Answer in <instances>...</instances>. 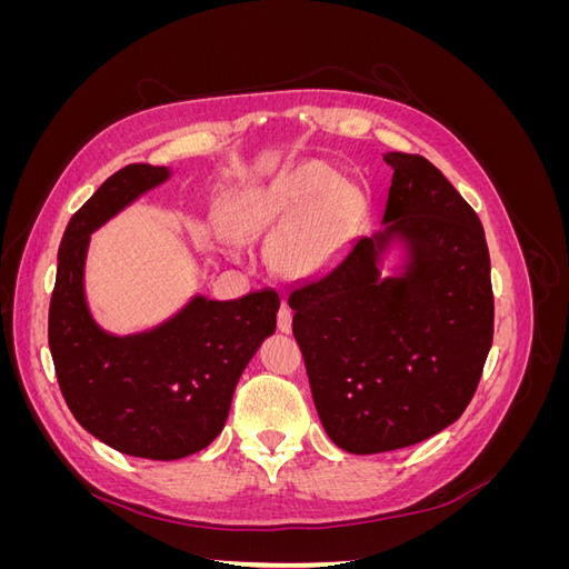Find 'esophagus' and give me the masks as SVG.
Returning a JSON list of instances; mask_svg holds the SVG:
<instances>
[{
	"mask_svg": "<svg viewBox=\"0 0 569 569\" xmlns=\"http://www.w3.org/2000/svg\"><path fill=\"white\" fill-rule=\"evenodd\" d=\"M278 327L282 332H291V311L287 303H282V308L278 311Z\"/></svg>",
	"mask_w": 569,
	"mask_h": 569,
	"instance_id": "esophagus-1",
	"label": "esophagus"
}]
</instances>
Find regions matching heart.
Returning <instances> with one entry per match:
<instances>
[{"label":"heart","instance_id":"b5f03b06","mask_svg":"<svg viewBox=\"0 0 569 569\" xmlns=\"http://www.w3.org/2000/svg\"><path fill=\"white\" fill-rule=\"evenodd\" d=\"M335 184L337 173L327 163H301L287 170L270 187L244 197L234 213V228L239 234H258L280 228L318 203ZM335 213V206H317L313 212L299 218L282 234L278 258L284 270L311 272L330 258L337 237Z\"/></svg>","mask_w":569,"mask_h":569}]
</instances>
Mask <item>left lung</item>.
Listing matches in <instances>:
<instances>
[{
	"label": "left lung",
	"mask_w": 569,
	"mask_h": 569,
	"mask_svg": "<svg viewBox=\"0 0 569 569\" xmlns=\"http://www.w3.org/2000/svg\"><path fill=\"white\" fill-rule=\"evenodd\" d=\"M387 230L289 291L325 432L349 453L420 443L456 422L477 391L493 339L491 263L472 206L418 153L389 151ZM409 242L403 279L376 278V249Z\"/></svg>",
	"instance_id": "1"
}]
</instances>
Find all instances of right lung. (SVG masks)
I'll return each instance as SVG.
<instances>
[{"label":"right lung","instance_id":"right-lung-1","mask_svg":"<svg viewBox=\"0 0 569 569\" xmlns=\"http://www.w3.org/2000/svg\"><path fill=\"white\" fill-rule=\"evenodd\" d=\"M166 178V168L130 163L80 206L61 239L49 301V351L73 418L111 449L149 460L192 456L220 435L239 377L274 332L280 308L274 289L237 301L197 297L151 332L120 339L99 330L82 295L90 232Z\"/></svg>","mask_w":569,"mask_h":569}]
</instances>
